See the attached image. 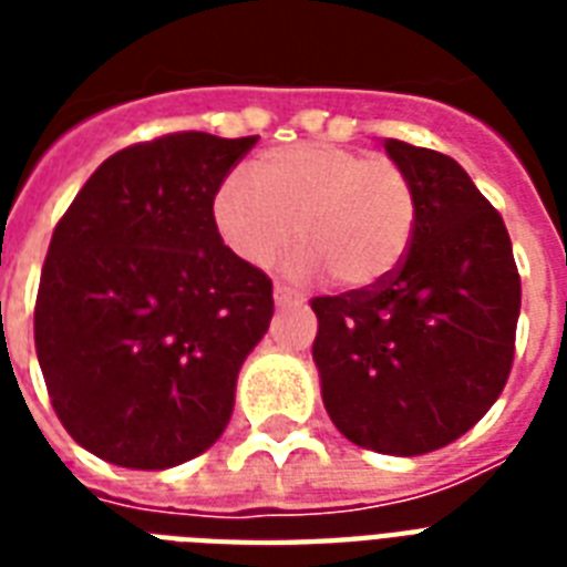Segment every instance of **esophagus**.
Listing matches in <instances>:
<instances>
[{"mask_svg":"<svg viewBox=\"0 0 567 567\" xmlns=\"http://www.w3.org/2000/svg\"><path fill=\"white\" fill-rule=\"evenodd\" d=\"M274 300H276V306H279V309H288V306H300L302 293H297L293 288H288V285H276Z\"/></svg>","mask_w":567,"mask_h":567,"instance_id":"esophagus-1","label":"esophagus"}]
</instances>
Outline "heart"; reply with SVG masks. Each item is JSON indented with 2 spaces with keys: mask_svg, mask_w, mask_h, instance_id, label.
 <instances>
[{
  "mask_svg": "<svg viewBox=\"0 0 567 567\" xmlns=\"http://www.w3.org/2000/svg\"><path fill=\"white\" fill-rule=\"evenodd\" d=\"M212 196V223L244 265H270L285 244L291 274H332L347 291L385 282L412 247L417 199L400 164L332 144L276 146Z\"/></svg>",
  "mask_w": 567,
  "mask_h": 567,
  "instance_id": "obj_1",
  "label": "heart"
}]
</instances>
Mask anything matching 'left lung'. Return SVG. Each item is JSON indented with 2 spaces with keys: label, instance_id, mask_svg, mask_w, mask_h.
Segmentation results:
<instances>
[{
  "label": "left lung",
  "instance_id": "1",
  "mask_svg": "<svg viewBox=\"0 0 567 567\" xmlns=\"http://www.w3.org/2000/svg\"><path fill=\"white\" fill-rule=\"evenodd\" d=\"M382 146L412 179V247L385 282L311 300V355L344 439L423 456L465 435L501 396L520 276L503 217L450 155L394 137Z\"/></svg>",
  "mask_w": 567,
  "mask_h": 567
}]
</instances>
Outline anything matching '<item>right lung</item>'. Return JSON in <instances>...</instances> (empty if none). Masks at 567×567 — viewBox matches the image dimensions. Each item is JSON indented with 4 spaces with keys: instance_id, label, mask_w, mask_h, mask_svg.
Wrapping results in <instances>:
<instances>
[{
    "instance_id": "1",
    "label": "right lung",
    "mask_w": 567,
    "mask_h": 567,
    "mask_svg": "<svg viewBox=\"0 0 567 567\" xmlns=\"http://www.w3.org/2000/svg\"><path fill=\"white\" fill-rule=\"evenodd\" d=\"M258 137L176 132L120 150L49 240L34 347L58 421L93 456L164 471L220 439L274 285L231 256L212 196Z\"/></svg>"
}]
</instances>
